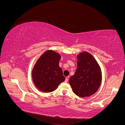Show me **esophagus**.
I'll use <instances>...</instances> for the list:
<instances>
[{"mask_svg": "<svg viewBox=\"0 0 125 125\" xmlns=\"http://www.w3.org/2000/svg\"><path fill=\"white\" fill-rule=\"evenodd\" d=\"M69 78V77H67V78H66V79H65V82H67L68 81Z\"/></svg>", "mask_w": 125, "mask_h": 125, "instance_id": "34e87169", "label": "esophagus"}]
</instances>
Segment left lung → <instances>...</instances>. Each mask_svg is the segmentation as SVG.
<instances>
[{
	"instance_id": "8db88e82",
	"label": "left lung",
	"mask_w": 125,
	"mask_h": 125,
	"mask_svg": "<svg viewBox=\"0 0 125 125\" xmlns=\"http://www.w3.org/2000/svg\"><path fill=\"white\" fill-rule=\"evenodd\" d=\"M77 69L69 79V84L77 95L90 96L99 89L102 81L100 67L94 57L87 52L77 56Z\"/></svg>"
}]
</instances>
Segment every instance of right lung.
<instances>
[{"instance_id":"obj_1","label":"right lung","mask_w":125,"mask_h":125,"mask_svg":"<svg viewBox=\"0 0 125 125\" xmlns=\"http://www.w3.org/2000/svg\"><path fill=\"white\" fill-rule=\"evenodd\" d=\"M61 56L52 50L47 51L37 60L32 70V79L36 88L44 92L54 91L65 80L59 66Z\"/></svg>"}]
</instances>
